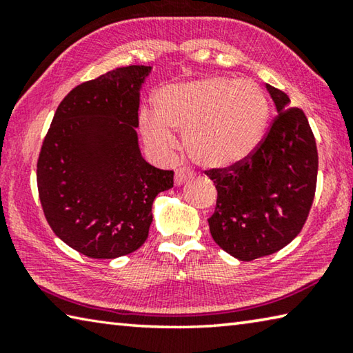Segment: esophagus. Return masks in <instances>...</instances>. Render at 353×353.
Returning a JSON list of instances; mask_svg holds the SVG:
<instances>
[{
	"mask_svg": "<svg viewBox=\"0 0 353 353\" xmlns=\"http://www.w3.org/2000/svg\"><path fill=\"white\" fill-rule=\"evenodd\" d=\"M191 176H193V172H191V170H188V168H185V166H182V168H179V170L176 171L174 182H176V185H181V183H183V182H187Z\"/></svg>",
	"mask_w": 353,
	"mask_h": 353,
	"instance_id": "esophagus-1",
	"label": "esophagus"
}]
</instances>
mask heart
I'll use <instances>...</instances> for the list:
<instances>
[{
    "mask_svg": "<svg viewBox=\"0 0 353 353\" xmlns=\"http://www.w3.org/2000/svg\"><path fill=\"white\" fill-rule=\"evenodd\" d=\"M155 112L140 115L141 134L154 151H174L172 130H177L196 163L225 168L246 159L260 143L270 101L254 81L210 76L160 88Z\"/></svg>",
    "mask_w": 353,
    "mask_h": 353,
    "instance_id": "1",
    "label": "heart"
}]
</instances>
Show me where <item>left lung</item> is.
<instances>
[{
	"mask_svg": "<svg viewBox=\"0 0 353 353\" xmlns=\"http://www.w3.org/2000/svg\"><path fill=\"white\" fill-rule=\"evenodd\" d=\"M277 115L241 162L207 170L218 191L208 218L214 243L241 261L277 252L302 230L318 179V148L302 109L268 85Z\"/></svg>",
	"mask_w": 353,
	"mask_h": 353,
	"instance_id": "1",
	"label": "left lung"
}]
</instances>
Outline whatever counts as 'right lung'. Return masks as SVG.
<instances>
[{
  "mask_svg": "<svg viewBox=\"0 0 353 353\" xmlns=\"http://www.w3.org/2000/svg\"><path fill=\"white\" fill-rule=\"evenodd\" d=\"M151 67L115 68L59 104L37 162L39 198L52 232L90 259H117L146 241L155 196L174 171L141 157L140 88Z\"/></svg>",
  "mask_w": 353,
  "mask_h": 353,
  "instance_id": "right-lung-1",
  "label": "right lung"
}]
</instances>
